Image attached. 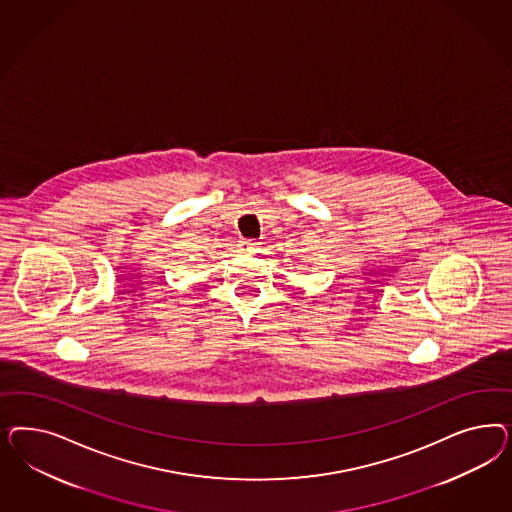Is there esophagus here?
Here are the masks:
<instances>
[{"mask_svg":"<svg viewBox=\"0 0 512 512\" xmlns=\"http://www.w3.org/2000/svg\"><path fill=\"white\" fill-rule=\"evenodd\" d=\"M238 248H240L242 253H255V251L259 249V244H257V242H251V240H244Z\"/></svg>","mask_w":512,"mask_h":512,"instance_id":"esophagus-1","label":"esophagus"}]
</instances>
